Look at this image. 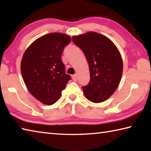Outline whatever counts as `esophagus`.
I'll list each match as a JSON object with an SVG mask.
<instances>
[{"instance_id": "esophagus-1", "label": "esophagus", "mask_w": 151, "mask_h": 151, "mask_svg": "<svg viewBox=\"0 0 151 151\" xmlns=\"http://www.w3.org/2000/svg\"><path fill=\"white\" fill-rule=\"evenodd\" d=\"M72 78H73V80L75 81V82H76V81H77V80H78V76H77V75H73L72 76Z\"/></svg>"}]
</instances>
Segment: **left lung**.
<instances>
[{"instance_id":"left-lung-1","label":"left lung","mask_w":151,"mask_h":151,"mask_svg":"<svg viewBox=\"0 0 151 151\" xmlns=\"http://www.w3.org/2000/svg\"><path fill=\"white\" fill-rule=\"evenodd\" d=\"M88 63L91 80L82 89L93 103H102L114 93L122 74V60L118 48L105 36L88 32L72 38Z\"/></svg>"}]
</instances>
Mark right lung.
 <instances>
[{"instance_id":"right-lung-1","label":"right lung","mask_w":151,"mask_h":151,"mask_svg":"<svg viewBox=\"0 0 151 151\" xmlns=\"http://www.w3.org/2000/svg\"><path fill=\"white\" fill-rule=\"evenodd\" d=\"M71 38L62 33H49L35 40L25 51L20 70L28 90L45 104H54L70 80L61 55Z\"/></svg>"}]
</instances>
